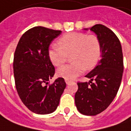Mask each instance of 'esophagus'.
Returning a JSON list of instances; mask_svg holds the SVG:
<instances>
[{"label": "esophagus", "instance_id": "34e87169", "mask_svg": "<svg viewBox=\"0 0 131 131\" xmlns=\"http://www.w3.org/2000/svg\"><path fill=\"white\" fill-rule=\"evenodd\" d=\"M65 82L67 84H70L71 82H72V80H67V79H65Z\"/></svg>", "mask_w": 131, "mask_h": 131}]
</instances>
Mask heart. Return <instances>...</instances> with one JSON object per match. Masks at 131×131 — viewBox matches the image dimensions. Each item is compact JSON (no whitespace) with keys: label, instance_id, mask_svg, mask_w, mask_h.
Returning a JSON list of instances; mask_svg holds the SVG:
<instances>
[{"label":"heart","instance_id":"b5f03b06","mask_svg":"<svg viewBox=\"0 0 131 131\" xmlns=\"http://www.w3.org/2000/svg\"><path fill=\"white\" fill-rule=\"evenodd\" d=\"M59 46L48 51L50 60L55 66L64 64L68 55L72 54V63L62 66L57 74L61 78L73 80L86 70H91L98 64L102 55V46L95 35L72 32L64 35L58 40Z\"/></svg>","mask_w":131,"mask_h":131}]
</instances>
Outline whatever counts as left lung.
Listing matches in <instances>:
<instances>
[{"instance_id": "obj_1", "label": "left lung", "mask_w": 131, "mask_h": 131, "mask_svg": "<svg viewBox=\"0 0 131 131\" xmlns=\"http://www.w3.org/2000/svg\"><path fill=\"white\" fill-rule=\"evenodd\" d=\"M90 29L100 40L102 59L85 75L91 79L88 83L78 82L74 102L81 114L93 116L105 110L116 96L123 77V57L119 39L110 29L96 25Z\"/></svg>"}]
</instances>
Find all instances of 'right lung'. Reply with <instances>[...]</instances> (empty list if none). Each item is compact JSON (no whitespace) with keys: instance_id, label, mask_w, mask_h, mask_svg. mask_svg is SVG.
Listing matches in <instances>:
<instances>
[{"instance_id":"right-lung-1","label":"right lung","mask_w":131,"mask_h":131,"mask_svg":"<svg viewBox=\"0 0 131 131\" xmlns=\"http://www.w3.org/2000/svg\"><path fill=\"white\" fill-rule=\"evenodd\" d=\"M61 30L35 27L21 37L14 57V74L16 91L29 110L39 115L53 112L66 88L63 78L53 83L48 80L55 68L48 57L49 46Z\"/></svg>"}]
</instances>
